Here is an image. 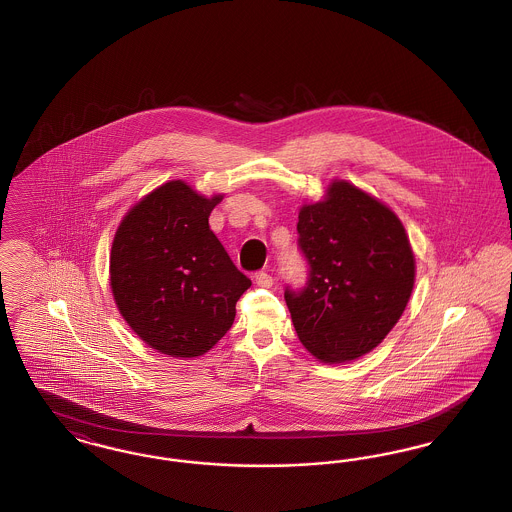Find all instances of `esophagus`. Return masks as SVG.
Masks as SVG:
<instances>
[{"label": "esophagus", "mask_w": 512, "mask_h": 512, "mask_svg": "<svg viewBox=\"0 0 512 512\" xmlns=\"http://www.w3.org/2000/svg\"><path fill=\"white\" fill-rule=\"evenodd\" d=\"M255 284L257 286H261V288H270L272 286V282H274V278L268 274L267 270H259V272H255Z\"/></svg>", "instance_id": "1"}]
</instances>
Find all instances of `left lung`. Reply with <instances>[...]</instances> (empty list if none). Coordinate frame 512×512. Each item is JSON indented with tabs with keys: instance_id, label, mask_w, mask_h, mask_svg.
Here are the masks:
<instances>
[{
	"instance_id": "8db88e82",
	"label": "left lung",
	"mask_w": 512,
	"mask_h": 512,
	"mask_svg": "<svg viewBox=\"0 0 512 512\" xmlns=\"http://www.w3.org/2000/svg\"><path fill=\"white\" fill-rule=\"evenodd\" d=\"M297 234L307 280L286 286L284 297L299 340L326 363L372 351L413 292V249L401 220L359 188L334 182L326 201L299 211Z\"/></svg>"
}]
</instances>
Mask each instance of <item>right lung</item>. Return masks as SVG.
<instances>
[{
  "label": "right lung",
  "instance_id": "obj_1",
  "mask_svg": "<svg viewBox=\"0 0 512 512\" xmlns=\"http://www.w3.org/2000/svg\"><path fill=\"white\" fill-rule=\"evenodd\" d=\"M172 180L122 219L111 290L128 326L171 357H199L230 330L251 280L209 228L219 203Z\"/></svg>",
  "mask_w": 512,
  "mask_h": 512
}]
</instances>
